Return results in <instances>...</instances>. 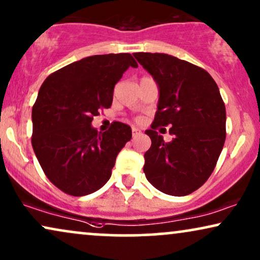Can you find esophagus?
<instances>
[{"mask_svg":"<svg viewBox=\"0 0 260 260\" xmlns=\"http://www.w3.org/2000/svg\"><path fill=\"white\" fill-rule=\"evenodd\" d=\"M132 134H133V138H137L138 136H140V134H141V131L139 129V128L133 127L132 128Z\"/></svg>","mask_w":260,"mask_h":260,"instance_id":"obj_1","label":"esophagus"}]
</instances>
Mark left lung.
<instances>
[{
  "mask_svg": "<svg viewBox=\"0 0 260 260\" xmlns=\"http://www.w3.org/2000/svg\"><path fill=\"white\" fill-rule=\"evenodd\" d=\"M133 55L159 88L153 123L145 131L151 147L144 173L166 194H190L211 175L224 145L225 107L217 84L205 70L172 55ZM160 125L172 126L169 143L156 133Z\"/></svg>",
  "mask_w": 260,
  "mask_h": 260,
  "instance_id": "1",
  "label": "left lung"
}]
</instances>
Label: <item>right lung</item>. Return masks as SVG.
I'll return each instance as SVG.
<instances>
[{
	"label": "right lung",
	"instance_id": "1",
	"mask_svg": "<svg viewBox=\"0 0 260 260\" xmlns=\"http://www.w3.org/2000/svg\"><path fill=\"white\" fill-rule=\"evenodd\" d=\"M129 67L131 54L93 55L49 75L32 108V147L43 172L70 196H87L111 176L117 153L132 138L122 122L107 132L91 126L113 103L115 84Z\"/></svg>",
	"mask_w": 260,
	"mask_h": 260
}]
</instances>
